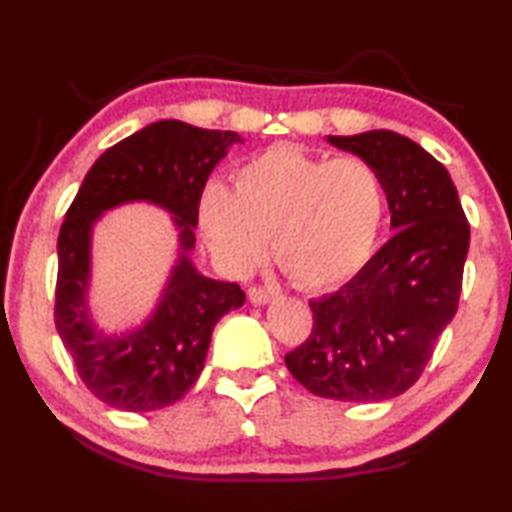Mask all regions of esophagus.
<instances>
[{
  "label": "esophagus",
  "mask_w": 512,
  "mask_h": 512,
  "mask_svg": "<svg viewBox=\"0 0 512 512\" xmlns=\"http://www.w3.org/2000/svg\"><path fill=\"white\" fill-rule=\"evenodd\" d=\"M248 298H250V302H253V305H266V302H271V300L277 298V291L268 289V287H250Z\"/></svg>",
  "instance_id": "obj_1"
}]
</instances>
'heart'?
<instances>
[{"label": "heart", "instance_id": "b5f03b06", "mask_svg": "<svg viewBox=\"0 0 512 512\" xmlns=\"http://www.w3.org/2000/svg\"><path fill=\"white\" fill-rule=\"evenodd\" d=\"M386 189L357 155L325 160L296 144H275L232 176L230 194L207 189L201 221L212 248L246 271L273 255L302 289H329L368 262L384 223Z\"/></svg>", "mask_w": 512, "mask_h": 512}]
</instances>
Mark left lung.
<instances>
[{"label":"left lung","instance_id":"obj_1","mask_svg":"<svg viewBox=\"0 0 512 512\" xmlns=\"http://www.w3.org/2000/svg\"><path fill=\"white\" fill-rule=\"evenodd\" d=\"M381 173L395 235L332 296L309 300L314 327L284 361L309 393L381 402L420 379L463 287L470 223L447 169L393 131L327 137Z\"/></svg>","mask_w":512,"mask_h":512}]
</instances>
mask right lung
I'll use <instances>...</instances> for the list:
<instances>
[{
    "mask_svg": "<svg viewBox=\"0 0 512 512\" xmlns=\"http://www.w3.org/2000/svg\"><path fill=\"white\" fill-rule=\"evenodd\" d=\"M232 131H205L164 119L101 155L69 205L58 235L54 320L85 388L121 411H155L176 404L205 366L214 325L244 305L237 282L210 280L187 253L194 248L198 203L212 169L232 144ZM128 200H151L177 216L184 253L156 314L126 337H101L84 307L89 232L101 211Z\"/></svg>",
    "mask_w": 512,
    "mask_h": 512,
    "instance_id": "obj_1",
    "label": "right lung"
}]
</instances>
